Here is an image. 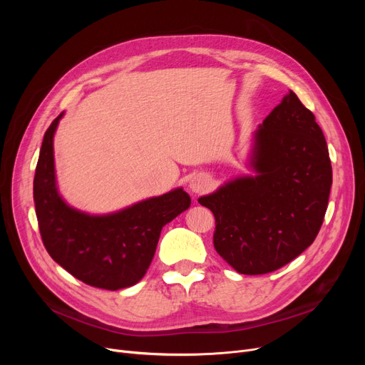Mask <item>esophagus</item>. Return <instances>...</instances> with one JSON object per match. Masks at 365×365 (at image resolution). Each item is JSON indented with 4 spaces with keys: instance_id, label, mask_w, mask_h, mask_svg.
<instances>
[{
    "instance_id": "1",
    "label": "esophagus",
    "mask_w": 365,
    "mask_h": 365,
    "mask_svg": "<svg viewBox=\"0 0 365 365\" xmlns=\"http://www.w3.org/2000/svg\"><path fill=\"white\" fill-rule=\"evenodd\" d=\"M208 186H210V179L205 175H195L189 182L190 190H192V192H195V194L204 192V190L208 189Z\"/></svg>"
}]
</instances>
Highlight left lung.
Here are the masks:
<instances>
[{"instance_id": "8db88e82", "label": "left lung", "mask_w": 365, "mask_h": 365, "mask_svg": "<svg viewBox=\"0 0 365 365\" xmlns=\"http://www.w3.org/2000/svg\"><path fill=\"white\" fill-rule=\"evenodd\" d=\"M252 167L198 202L216 219V252L244 275L274 272L317 238L333 182L324 133L290 90L255 133Z\"/></svg>"}]
</instances>
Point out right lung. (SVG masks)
<instances>
[{"mask_svg": "<svg viewBox=\"0 0 365 365\" xmlns=\"http://www.w3.org/2000/svg\"><path fill=\"white\" fill-rule=\"evenodd\" d=\"M63 112L47 128L34 178L38 227L46 250L76 279L103 290L138 284L157 250L161 229L189 208L182 187L121 212L90 216L69 207L57 192L53 138Z\"/></svg>", "mask_w": 365, "mask_h": 365, "instance_id": "add662e5", "label": "right lung"}]
</instances>
